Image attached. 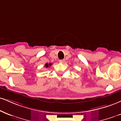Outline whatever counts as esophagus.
Wrapping results in <instances>:
<instances>
[{"label": "esophagus", "mask_w": 121, "mask_h": 121, "mask_svg": "<svg viewBox=\"0 0 121 121\" xmlns=\"http://www.w3.org/2000/svg\"><path fill=\"white\" fill-rule=\"evenodd\" d=\"M64 62H65L64 60H59V62H60V63H64Z\"/></svg>", "instance_id": "esophagus-1"}]
</instances>
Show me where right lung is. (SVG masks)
Returning a JSON list of instances; mask_svg holds the SVG:
<instances>
[{"label":"right lung","mask_w":121,"mask_h":121,"mask_svg":"<svg viewBox=\"0 0 121 121\" xmlns=\"http://www.w3.org/2000/svg\"><path fill=\"white\" fill-rule=\"evenodd\" d=\"M52 65V64L51 63H49V64H48V63H46V64H45V65L44 66L46 67V68H48V66H51V65Z\"/></svg>","instance_id":"right-lung-1"}]
</instances>
